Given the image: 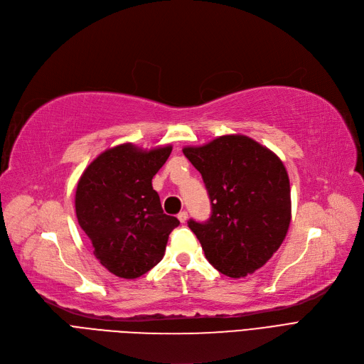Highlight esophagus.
Wrapping results in <instances>:
<instances>
[{"label": "esophagus", "instance_id": "1", "mask_svg": "<svg viewBox=\"0 0 364 364\" xmlns=\"http://www.w3.org/2000/svg\"><path fill=\"white\" fill-rule=\"evenodd\" d=\"M187 217H188V214H187L186 211H181V213L177 215V218L180 220V223H186V221H187Z\"/></svg>", "mask_w": 364, "mask_h": 364}]
</instances>
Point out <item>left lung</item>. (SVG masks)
Here are the masks:
<instances>
[{
	"mask_svg": "<svg viewBox=\"0 0 364 364\" xmlns=\"http://www.w3.org/2000/svg\"><path fill=\"white\" fill-rule=\"evenodd\" d=\"M184 156L200 172L211 199L208 221L188 220L206 259L228 277H245L269 261L288 233L291 186L276 153L230 134Z\"/></svg>",
	"mask_w": 364,
	"mask_h": 364,
	"instance_id": "obj_1",
	"label": "left lung"
}]
</instances>
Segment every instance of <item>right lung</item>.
I'll return each mask as SVG.
<instances>
[{"instance_id":"add662e5","label":"right lung","mask_w":364,"mask_h":364,"mask_svg":"<svg viewBox=\"0 0 364 364\" xmlns=\"http://www.w3.org/2000/svg\"><path fill=\"white\" fill-rule=\"evenodd\" d=\"M171 146L143 150L131 143L95 158L76 186V218L92 252L112 274L137 279L165 254L169 233L180 224L164 214L151 178L171 155Z\"/></svg>"}]
</instances>
